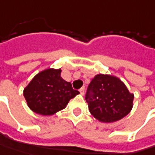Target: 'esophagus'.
Instances as JSON below:
<instances>
[{"label": "esophagus", "instance_id": "34e87169", "mask_svg": "<svg viewBox=\"0 0 155 155\" xmlns=\"http://www.w3.org/2000/svg\"><path fill=\"white\" fill-rule=\"evenodd\" d=\"M80 93H81V94H84V93H85L84 87H81V88H80Z\"/></svg>", "mask_w": 155, "mask_h": 155}]
</instances>
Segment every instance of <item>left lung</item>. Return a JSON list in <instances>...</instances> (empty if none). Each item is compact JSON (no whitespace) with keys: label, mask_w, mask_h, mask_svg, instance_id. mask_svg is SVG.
I'll return each mask as SVG.
<instances>
[{"label":"left lung","mask_w":155,"mask_h":155,"mask_svg":"<svg viewBox=\"0 0 155 155\" xmlns=\"http://www.w3.org/2000/svg\"><path fill=\"white\" fill-rule=\"evenodd\" d=\"M91 114L101 122H114L129 114L134 94L117 77L97 74L91 81L86 93Z\"/></svg>","instance_id":"1"}]
</instances>
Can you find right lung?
Masks as SVG:
<instances>
[{"mask_svg": "<svg viewBox=\"0 0 155 155\" xmlns=\"http://www.w3.org/2000/svg\"><path fill=\"white\" fill-rule=\"evenodd\" d=\"M61 69L48 68L40 72L29 82L23 94L32 111L41 115H52L66 107L80 92L61 76Z\"/></svg>", "mask_w": 155, "mask_h": 155, "instance_id": "add662e5", "label": "right lung"}]
</instances>
